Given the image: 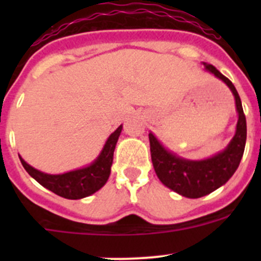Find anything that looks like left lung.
<instances>
[{"label":"left lung","mask_w":261,"mask_h":261,"mask_svg":"<svg viewBox=\"0 0 261 261\" xmlns=\"http://www.w3.org/2000/svg\"><path fill=\"white\" fill-rule=\"evenodd\" d=\"M203 65L207 72L222 81L235 97L239 120L235 136L227 147L208 159L187 160L165 149L152 133L149 134L151 162L158 178L165 187L187 198H199L223 186L238 169L246 144V118L235 86L212 64L203 63Z\"/></svg>","instance_id":"8db88e82"}]
</instances>
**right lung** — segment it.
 I'll use <instances>...</instances> for the list:
<instances>
[{"instance_id":"1","label":"right lung","mask_w":261,"mask_h":261,"mask_svg":"<svg viewBox=\"0 0 261 261\" xmlns=\"http://www.w3.org/2000/svg\"><path fill=\"white\" fill-rule=\"evenodd\" d=\"M122 125L118 126L110 135L102 149L101 154L88 167L72 170L63 174H46L29 165L20 156L21 164L26 172L38 183L51 191L53 193L67 199H81L88 197L101 189L106 184L111 173V165L114 162V151L118 140Z\"/></svg>"}]
</instances>
